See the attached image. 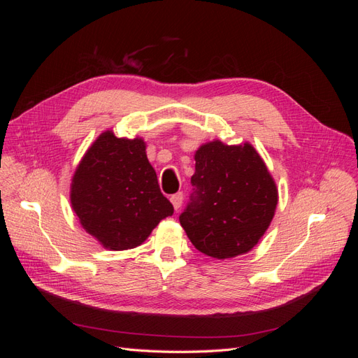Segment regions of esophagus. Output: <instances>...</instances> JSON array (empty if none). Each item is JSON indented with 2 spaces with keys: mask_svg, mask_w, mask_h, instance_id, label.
Listing matches in <instances>:
<instances>
[{
  "mask_svg": "<svg viewBox=\"0 0 358 358\" xmlns=\"http://www.w3.org/2000/svg\"><path fill=\"white\" fill-rule=\"evenodd\" d=\"M170 201H171V204H173V208H175L176 210L180 208L182 206V201H183V194L182 192H176V194H173V196L170 197Z\"/></svg>",
  "mask_w": 358,
  "mask_h": 358,
  "instance_id": "obj_1",
  "label": "esophagus"
}]
</instances>
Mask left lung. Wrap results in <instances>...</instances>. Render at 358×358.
<instances>
[{
  "label": "left lung",
  "mask_w": 358,
  "mask_h": 358,
  "mask_svg": "<svg viewBox=\"0 0 358 358\" xmlns=\"http://www.w3.org/2000/svg\"><path fill=\"white\" fill-rule=\"evenodd\" d=\"M192 194L179 216L200 252L224 259L245 254L258 243L278 204L275 180L257 150L220 140L200 146Z\"/></svg>",
  "instance_id": "1"
}]
</instances>
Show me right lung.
Returning a JSON list of instances; mask_svg holds the SVG:
<instances>
[{"label": "right lung", "instance_id": "1", "mask_svg": "<svg viewBox=\"0 0 358 358\" xmlns=\"http://www.w3.org/2000/svg\"><path fill=\"white\" fill-rule=\"evenodd\" d=\"M145 150L142 138H117L106 131L73 176L70 199L80 224L113 251L142 245L161 220L173 215Z\"/></svg>", "mask_w": 358, "mask_h": 358}]
</instances>
